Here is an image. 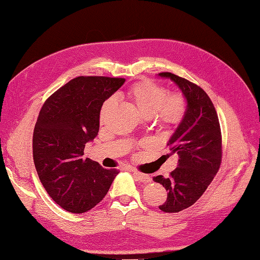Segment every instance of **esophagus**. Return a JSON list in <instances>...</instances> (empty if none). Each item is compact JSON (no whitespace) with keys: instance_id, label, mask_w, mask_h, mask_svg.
<instances>
[{"instance_id":"obj_1","label":"esophagus","mask_w":260,"mask_h":260,"mask_svg":"<svg viewBox=\"0 0 260 260\" xmlns=\"http://www.w3.org/2000/svg\"><path fill=\"white\" fill-rule=\"evenodd\" d=\"M130 171L133 174V176H135V178L140 181V182H143V183H148L149 181H151V177H149L148 175H145V174H142V172H139L138 170L131 168Z\"/></svg>"}]
</instances>
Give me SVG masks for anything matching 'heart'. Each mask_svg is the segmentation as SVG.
<instances>
[{"label": "heart", "instance_id": "obj_1", "mask_svg": "<svg viewBox=\"0 0 260 260\" xmlns=\"http://www.w3.org/2000/svg\"><path fill=\"white\" fill-rule=\"evenodd\" d=\"M128 95L144 116L156 114L159 121L167 125L180 123L185 115L186 104L184 99L179 94L169 95L166 88L153 81L145 80L136 83L129 90ZM113 103L114 98L105 102L102 106L101 117L106 114Z\"/></svg>", "mask_w": 260, "mask_h": 260}]
</instances>
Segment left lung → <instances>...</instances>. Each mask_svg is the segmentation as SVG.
Instances as JSON below:
<instances>
[{"mask_svg": "<svg viewBox=\"0 0 260 260\" xmlns=\"http://www.w3.org/2000/svg\"><path fill=\"white\" fill-rule=\"evenodd\" d=\"M158 76L174 81L186 101L183 119L167 143L171 153L179 156L178 167L168 178H153L168 192L159 209L178 212L192 206L218 172L222 157L221 130L215 106L201 86L171 73Z\"/></svg>", "mask_w": 260, "mask_h": 260, "instance_id": "8db88e82", "label": "left lung"}]
</instances>
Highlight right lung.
<instances>
[{
    "label": "right lung",
    "instance_id": "right-lung-1",
    "mask_svg": "<svg viewBox=\"0 0 260 260\" xmlns=\"http://www.w3.org/2000/svg\"><path fill=\"white\" fill-rule=\"evenodd\" d=\"M123 78L78 77L45 101L36 122L34 161L45 191L69 212L83 214L105 198L116 169L83 159L85 144L98 136L104 102Z\"/></svg>",
    "mask_w": 260,
    "mask_h": 260
}]
</instances>
